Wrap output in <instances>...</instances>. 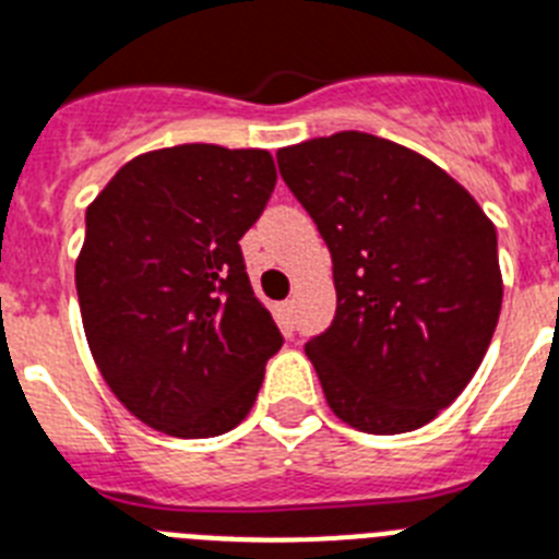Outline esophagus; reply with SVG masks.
Wrapping results in <instances>:
<instances>
[{
  "label": "esophagus",
  "instance_id": "esophagus-1",
  "mask_svg": "<svg viewBox=\"0 0 559 559\" xmlns=\"http://www.w3.org/2000/svg\"><path fill=\"white\" fill-rule=\"evenodd\" d=\"M275 316H278V321L284 323L287 330H293V323H295V301L275 304Z\"/></svg>",
  "mask_w": 559,
  "mask_h": 559
}]
</instances>
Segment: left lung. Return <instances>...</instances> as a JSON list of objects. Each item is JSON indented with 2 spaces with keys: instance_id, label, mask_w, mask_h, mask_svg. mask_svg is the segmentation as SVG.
<instances>
[{
  "instance_id": "8db88e82",
  "label": "left lung",
  "mask_w": 559,
  "mask_h": 559,
  "mask_svg": "<svg viewBox=\"0 0 559 559\" xmlns=\"http://www.w3.org/2000/svg\"><path fill=\"white\" fill-rule=\"evenodd\" d=\"M275 158L332 252L335 321L307 344L330 409L369 435L420 429L495 335V224L438 164L372 133L341 130Z\"/></svg>"
}]
</instances>
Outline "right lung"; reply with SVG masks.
I'll use <instances>...</instances> for the list:
<instances>
[{"label": "right lung", "instance_id": "obj_1", "mask_svg": "<svg viewBox=\"0 0 559 559\" xmlns=\"http://www.w3.org/2000/svg\"><path fill=\"white\" fill-rule=\"evenodd\" d=\"M275 178L266 150L178 144L130 158L91 201L76 258L84 335L150 429L215 438L250 415L284 337L238 241Z\"/></svg>", "mask_w": 559, "mask_h": 559}]
</instances>
